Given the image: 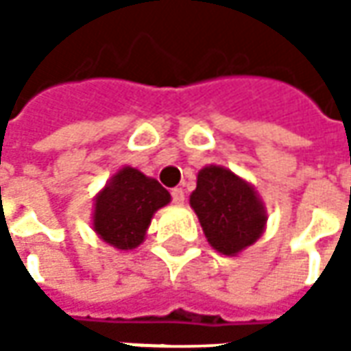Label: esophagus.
Returning <instances> with one entry per match:
<instances>
[{"label": "esophagus", "instance_id": "esophagus-1", "mask_svg": "<svg viewBox=\"0 0 351 351\" xmlns=\"http://www.w3.org/2000/svg\"><path fill=\"white\" fill-rule=\"evenodd\" d=\"M171 201H173L176 205H183V201H185V191H183L182 187L171 189Z\"/></svg>", "mask_w": 351, "mask_h": 351}]
</instances>
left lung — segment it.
<instances>
[{
    "instance_id": "obj_1",
    "label": "left lung",
    "mask_w": 351,
    "mask_h": 351,
    "mask_svg": "<svg viewBox=\"0 0 351 351\" xmlns=\"http://www.w3.org/2000/svg\"><path fill=\"white\" fill-rule=\"evenodd\" d=\"M189 203L209 244L224 256L246 250L265 230L267 215L260 195L223 166H205L197 173Z\"/></svg>"
}]
</instances>
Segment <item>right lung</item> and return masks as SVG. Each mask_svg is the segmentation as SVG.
Listing matches in <instances>:
<instances>
[{"mask_svg": "<svg viewBox=\"0 0 351 351\" xmlns=\"http://www.w3.org/2000/svg\"><path fill=\"white\" fill-rule=\"evenodd\" d=\"M169 193L136 168L117 171L95 197L93 230L117 250L141 246L154 213L169 203Z\"/></svg>", "mask_w": 351, "mask_h": 351, "instance_id": "right-lung-1", "label": "right lung"}]
</instances>
